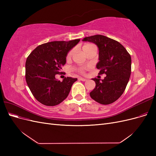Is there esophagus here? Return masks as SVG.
Segmentation results:
<instances>
[{
    "label": "esophagus",
    "mask_w": 156,
    "mask_h": 156,
    "mask_svg": "<svg viewBox=\"0 0 156 156\" xmlns=\"http://www.w3.org/2000/svg\"><path fill=\"white\" fill-rule=\"evenodd\" d=\"M79 80H81V81H87V79H85V78H83V77H79Z\"/></svg>",
    "instance_id": "esophagus-1"
}]
</instances>
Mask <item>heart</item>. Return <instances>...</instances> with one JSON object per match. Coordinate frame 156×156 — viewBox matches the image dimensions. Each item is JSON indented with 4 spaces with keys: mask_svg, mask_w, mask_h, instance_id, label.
Instances as JSON below:
<instances>
[{
    "mask_svg": "<svg viewBox=\"0 0 156 156\" xmlns=\"http://www.w3.org/2000/svg\"><path fill=\"white\" fill-rule=\"evenodd\" d=\"M92 45H92V44H85V45H84L83 46V48H82V50L83 51V53L88 48H90V47L92 46ZM73 50H71V51H69L68 52V54H67V56H66V58L68 60L70 59L71 57H72V56L73 55ZM73 69L74 71H75V72H77L81 73V74H84V73H85V69H86V68H83V67H79V68H73Z\"/></svg>",
    "mask_w": 156,
    "mask_h": 156,
    "instance_id": "obj_1",
    "label": "heart"
}]
</instances>
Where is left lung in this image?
<instances>
[{"instance_id": "1", "label": "left lung", "mask_w": 156, "mask_h": 156, "mask_svg": "<svg viewBox=\"0 0 156 156\" xmlns=\"http://www.w3.org/2000/svg\"><path fill=\"white\" fill-rule=\"evenodd\" d=\"M83 41H90L99 48V74H106L103 80L92 79L96 87L90 96L96 102L108 105L115 102L124 93L131 72V58L128 52L119 41L103 35L86 37Z\"/></svg>"}]
</instances>
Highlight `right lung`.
Segmentation results:
<instances>
[{
    "label": "right lung",
    "instance_id": "obj_1",
    "mask_svg": "<svg viewBox=\"0 0 156 156\" xmlns=\"http://www.w3.org/2000/svg\"><path fill=\"white\" fill-rule=\"evenodd\" d=\"M80 40L54 41L37 47L28 56L25 64V79L32 95L41 104L55 106L68 96L72 84L77 80L71 77L62 81L55 78L60 74L66 62L68 51Z\"/></svg>",
    "mask_w": 156,
    "mask_h": 156
}]
</instances>
